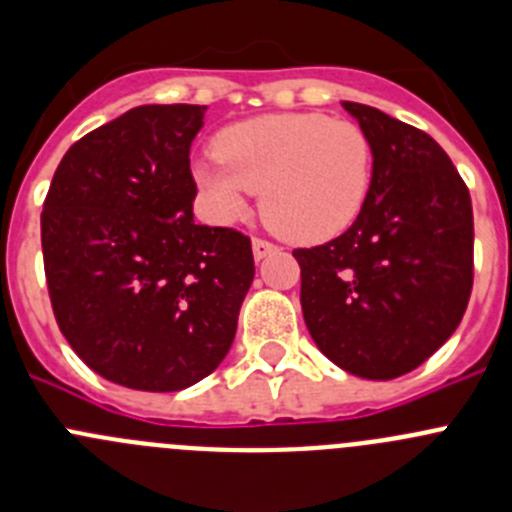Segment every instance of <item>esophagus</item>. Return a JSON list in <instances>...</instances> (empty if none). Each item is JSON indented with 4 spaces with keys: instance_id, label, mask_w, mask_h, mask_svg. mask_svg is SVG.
Instances as JSON below:
<instances>
[{
    "instance_id": "1",
    "label": "esophagus",
    "mask_w": 512,
    "mask_h": 512,
    "mask_svg": "<svg viewBox=\"0 0 512 512\" xmlns=\"http://www.w3.org/2000/svg\"><path fill=\"white\" fill-rule=\"evenodd\" d=\"M275 250H278V245H272V242L260 240V237L252 240V255H255V260H265V257L272 255Z\"/></svg>"
}]
</instances>
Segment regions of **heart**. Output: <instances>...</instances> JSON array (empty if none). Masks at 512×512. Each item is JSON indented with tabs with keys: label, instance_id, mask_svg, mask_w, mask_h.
Returning a JSON list of instances; mask_svg holds the SVG:
<instances>
[{
	"label": "heart",
	"instance_id": "heart-1",
	"mask_svg": "<svg viewBox=\"0 0 512 512\" xmlns=\"http://www.w3.org/2000/svg\"><path fill=\"white\" fill-rule=\"evenodd\" d=\"M214 159L191 166L219 222H237L260 194L267 227L298 245L346 232L374 181V146L353 121L321 113H272L224 128Z\"/></svg>",
	"mask_w": 512,
	"mask_h": 512
}]
</instances>
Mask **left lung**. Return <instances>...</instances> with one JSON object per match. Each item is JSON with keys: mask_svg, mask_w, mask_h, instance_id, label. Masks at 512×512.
<instances>
[{"mask_svg": "<svg viewBox=\"0 0 512 512\" xmlns=\"http://www.w3.org/2000/svg\"><path fill=\"white\" fill-rule=\"evenodd\" d=\"M374 146V181L356 222L295 250L300 305L333 364L389 381L424 364L460 326L472 290V202L429 133L343 100Z\"/></svg>", "mask_w": 512, "mask_h": 512, "instance_id": "obj_1", "label": "left lung"}]
</instances>
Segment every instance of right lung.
Masks as SVG:
<instances>
[{
	"instance_id": "obj_1",
	"label": "right lung",
	"mask_w": 512,
	"mask_h": 512,
	"mask_svg": "<svg viewBox=\"0 0 512 512\" xmlns=\"http://www.w3.org/2000/svg\"><path fill=\"white\" fill-rule=\"evenodd\" d=\"M207 105H138L62 156L42 255L62 336L113 384L181 391L212 374L255 278L250 237L194 222L189 148Z\"/></svg>"
}]
</instances>
